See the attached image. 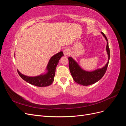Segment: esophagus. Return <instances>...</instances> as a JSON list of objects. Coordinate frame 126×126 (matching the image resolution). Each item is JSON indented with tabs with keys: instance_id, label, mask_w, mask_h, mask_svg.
Here are the masks:
<instances>
[{
	"instance_id": "obj_1",
	"label": "esophagus",
	"mask_w": 126,
	"mask_h": 126,
	"mask_svg": "<svg viewBox=\"0 0 126 126\" xmlns=\"http://www.w3.org/2000/svg\"><path fill=\"white\" fill-rule=\"evenodd\" d=\"M63 54L64 55V56H68L69 55V53H70V50L68 48H66L64 49V50L63 51Z\"/></svg>"
}]
</instances>
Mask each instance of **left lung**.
Returning a JSON list of instances; mask_svg holds the SVG:
<instances>
[{"instance_id":"obj_1","label":"left lung","mask_w":126,"mask_h":126,"mask_svg":"<svg viewBox=\"0 0 126 126\" xmlns=\"http://www.w3.org/2000/svg\"><path fill=\"white\" fill-rule=\"evenodd\" d=\"M101 33L107 41L106 51L108 57V62L104 67L93 71H88L82 69L72 57H69L68 58L69 67L71 75L75 82L80 85L89 86L94 84L101 79L107 70L110 59V50L107 38L104 33L102 32H101Z\"/></svg>"}]
</instances>
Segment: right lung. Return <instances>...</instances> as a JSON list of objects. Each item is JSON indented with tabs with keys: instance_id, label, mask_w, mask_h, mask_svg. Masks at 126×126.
<instances>
[{
	"instance_id": "obj_1",
	"label": "right lung",
	"mask_w": 126,
	"mask_h": 126,
	"mask_svg": "<svg viewBox=\"0 0 126 126\" xmlns=\"http://www.w3.org/2000/svg\"><path fill=\"white\" fill-rule=\"evenodd\" d=\"M63 56V51H60L53 56L49 61L46 69V72L45 74L35 77H29L22 74L18 70H17L18 73L22 79L30 84L40 87L49 86L54 81L56 67L61 57Z\"/></svg>"
}]
</instances>
